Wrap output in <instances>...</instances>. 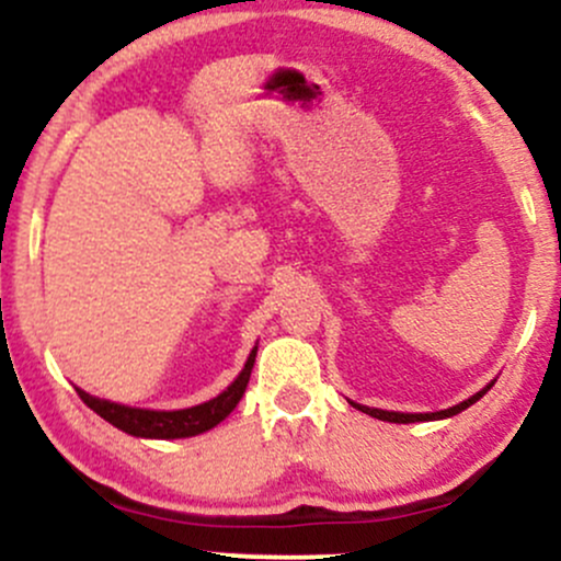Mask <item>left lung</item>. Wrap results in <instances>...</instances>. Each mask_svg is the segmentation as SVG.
Returning a JSON list of instances; mask_svg holds the SVG:
<instances>
[{
  "label": "left lung",
  "instance_id": "1",
  "mask_svg": "<svg viewBox=\"0 0 561 561\" xmlns=\"http://www.w3.org/2000/svg\"><path fill=\"white\" fill-rule=\"evenodd\" d=\"M489 387H492V385H489ZM489 387H486V389H481V392H476L473 398L462 400V403H459V405H451V409H446V411H433V414H400V411H381V409H368V405H357V403H352V405H355V409L363 411V414H370V416H376V420H381V422H398V424H409V422L446 420V416H454V414H459V411H465V409H468V405H473L476 400H481L483 394L489 392Z\"/></svg>",
  "mask_w": 561,
  "mask_h": 561
}]
</instances>
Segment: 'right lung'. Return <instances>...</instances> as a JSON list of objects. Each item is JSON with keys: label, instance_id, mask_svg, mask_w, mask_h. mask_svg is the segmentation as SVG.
Masks as SVG:
<instances>
[{"label": "right lung", "instance_id": "1", "mask_svg": "<svg viewBox=\"0 0 561 561\" xmlns=\"http://www.w3.org/2000/svg\"><path fill=\"white\" fill-rule=\"evenodd\" d=\"M257 346L252 350V355L247 357L244 370L236 376V381L226 392L217 394L215 400L202 405H193V409L182 411H147V409H131V405L110 403V400H99L93 394L82 392L78 389L80 400L88 405V409L96 411L102 420L115 424L117 430L128 435H137V438H191V435L206 433L215 424H220L228 414L236 409V403L244 394L247 381H250L252 365H255Z\"/></svg>", "mask_w": 561, "mask_h": 561}]
</instances>
